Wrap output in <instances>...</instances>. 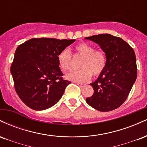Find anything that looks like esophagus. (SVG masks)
<instances>
[{"label": "esophagus", "mask_w": 147, "mask_h": 147, "mask_svg": "<svg viewBox=\"0 0 147 147\" xmlns=\"http://www.w3.org/2000/svg\"><path fill=\"white\" fill-rule=\"evenodd\" d=\"M77 85H78L79 86H80L81 88H82V87H85L86 86V84L84 83H77Z\"/></svg>", "instance_id": "esophagus-1"}]
</instances>
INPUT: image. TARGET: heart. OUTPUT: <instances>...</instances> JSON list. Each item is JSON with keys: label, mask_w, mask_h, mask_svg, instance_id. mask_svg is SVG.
<instances>
[{"label": "heart", "mask_w": 147, "mask_h": 147, "mask_svg": "<svg viewBox=\"0 0 147 147\" xmlns=\"http://www.w3.org/2000/svg\"><path fill=\"white\" fill-rule=\"evenodd\" d=\"M75 55L82 57L79 63L81 69L70 72L65 78L75 82H85L92 77V73L98 76L104 71L106 64L105 55L102 51L95 50L92 45L81 43L75 47ZM58 65L62 71H66L70 67L72 61L71 52L64 49L57 56Z\"/></svg>", "instance_id": "1"}]
</instances>
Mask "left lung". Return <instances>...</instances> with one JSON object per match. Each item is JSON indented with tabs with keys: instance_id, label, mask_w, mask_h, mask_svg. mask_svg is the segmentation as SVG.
Returning a JSON list of instances; mask_svg holds the SVG:
<instances>
[{
	"instance_id": "obj_1",
	"label": "left lung",
	"mask_w": 147,
	"mask_h": 147,
	"mask_svg": "<svg viewBox=\"0 0 147 147\" xmlns=\"http://www.w3.org/2000/svg\"><path fill=\"white\" fill-rule=\"evenodd\" d=\"M85 38L97 43L106 58L104 71L90 84L93 88V95L86 101L91 107L102 112L115 110L125 102L137 78L134 50L122 38L109 34Z\"/></svg>"
}]
</instances>
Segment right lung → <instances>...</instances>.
Returning <instances> with one entry per match:
<instances>
[{
	"instance_id": "right-lung-1",
	"label": "right lung",
	"mask_w": 147,
	"mask_h": 147,
	"mask_svg": "<svg viewBox=\"0 0 147 147\" xmlns=\"http://www.w3.org/2000/svg\"><path fill=\"white\" fill-rule=\"evenodd\" d=\"M75 39L34 38L18 45L10 71L18 97L25 105L43 111L56 104L71 82L64 80L59 53Z\"/></svg>"
}]
</instances>
